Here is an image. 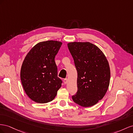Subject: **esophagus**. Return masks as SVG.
Listing matches in <instances>:
<instances>
[{"instance_id": "1", "label": "esophagus", "mask_w": 133, "mask_h": 133, "mask_svg": "<svg viewBox=\"0 0 133 133\" xmlns=\"http://www.w3.org/2000/svg\"><path fill=\"white\" fill-rule=\"evenodd\" d=\"M67 82H68V79H67V78H65V79H63V82H64V84H66V83H67Z\"/></svg>"}]
</instances>
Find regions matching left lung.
Wrapping results in <instances>:
<instances>
[{
    "label": "left lung",
    "mask_w": 133,
    "mask_h": 133,
    "mask_svg": "<svg viewBox=\"0 0 133 133\" xmlns=\"http://www.w3.org/2000/svg\"><path fill=\"white\" fill-rule=\"evenodd\" d=\"M77 71V92L73 101L83 107L96 104L107 93L110 79V70L104 54L89 42L67 43Z\"/></svg>",
    "instance_id": "8db88e82"
}]
</instances>
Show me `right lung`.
<instances>
[{"instance_id": "right-lung-1", "label": "right lung", "mask_w": 133, "mask_h": 133, "mask_svg": "<svg viewBox=\"0 0 133 133\" xmlns=\"http://www.w3.org/2000/svg\"><path fill=\"white\" fill-rule=\"evenodd\" d=\"M62 44L58 41L40 42L32 48L23 62V88L27 96L37 103L52 101L61 87L55 58Z\"/></svg>"}]
</instances>
